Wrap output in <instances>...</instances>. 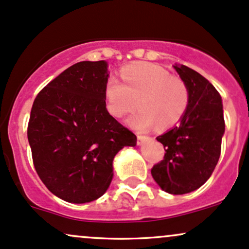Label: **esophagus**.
<instances>
[{
	"mask_svg": "<svg viewBox=\"0 0 249 249\" xmlns=\"http://www.w3.org/2000/svg\"><path fill=\"white\" fill-rule=\"evenodd\" d=\"M145 140H146L145 136L138 135V145H142V143L145 142Z\"/></svg>",
	"mask_w": 249,
	"mask_h": 249,
	"instance_id": "1",
	"label": "esophagus"
}]
</instances>
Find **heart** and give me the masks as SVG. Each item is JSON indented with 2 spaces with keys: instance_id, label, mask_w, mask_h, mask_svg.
Instances as JSON below:
<instances>
[{
  "instance_id": "1",
  "label": "heart",
  "mask_w": 249,
  "mask_h": 249,
  "mask_svg": "<svg viewBox=\"0 0 249 249\" xmlns=\"http://www.w3.org/2000/svg\"><path fill=\"white\" fill-rule=\"evenodd\" d=\"M122 83L109 78L104 87L106 109L114 119L121 120L138 108L129 120L139 132L154 125L166 130L180 122L189 106V88L178 76L152 63H135L121 70Z\"/></svg>"
}]
</instances>
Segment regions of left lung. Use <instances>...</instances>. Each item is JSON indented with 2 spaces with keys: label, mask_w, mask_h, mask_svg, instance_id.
<instances>
[{
  "label": "left lung",
  "mask_w": 249,
  "mask_h": 249,
  "mask_svg": "<svg viewBox=\"0 0 249 249\" xmlns=\"http://www.w3.org/2000/svg\"><path fill=\"white\" fill-rule=\"evenodd\" d=\"M175 69L189 88V106L179 125L157 138L166 153L151 173L164 191L184 195L213 175L220 159L224 117L220 93L207 78L185 65Z\"/></svg>",
  "instance_id": "obj_1"
}]
</instances>
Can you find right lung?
Returning <instances> with one entry per match:
<instances>
[{"label": "right lung", "mask_w": 249, "mask_h": 249, "mask_svg": "<svg viewBox=\"0 0 249 249\" xmlns=\"http://www.w3.org/2000/svg\"><path fill=\"white\" fill-rule=\"evenodd\" d=\"M104 60L81 61L51 81L34 100L27 136L36 173L70 203L100 198L113 179V160L136 136L106 109Z\"/></svg>", "instance_id": "1"}]
</instances>
